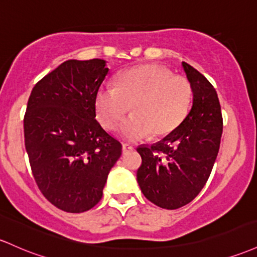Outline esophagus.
Segmentation results:
<instances>
[{
    "instance_id": "obj_1",
    "label": "esophagus",
    "mask_w": 257,
    "mask_h": 257,
    "mask_svg": "<svg viewBox=\"0 0 257 257\" xmlns=\"http://www.w3.org/2000/svg\"><path fill=\"white\" fill-rule=\"evenodd\" d=\"M122 150H123V152L124 154H125V152H129V151H133L134 150V148L132 145H129V144H122Z\"/></svg>"
}]
</instances>
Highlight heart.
Returning <instances> with one entry per match:
<instances>
[{
  "mask_svg": "<svg viewBox=\"0 0 257 257\" xmlns=\"http://www.w3.org/2000/svg\"><path fill=\"white\" fill-rule=\"evenodd\" d=\"M191 98L187 77L159 64H142L124 70L115 86L98 90L96 111L101 124L113 131L132 108L133 115L122 124L120 134L135 142L150 133L156 138L171 134L187 117Z\"/></svg>",
  "mask_w": 257,
  "mask_h": 257,
  "instance_id": "heart-1",
  "label": "heart"
}]
</instances>
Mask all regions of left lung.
Masks as SVG:
<instances>
[{
  "instance_id": "8db88e82",
  "label": "left lung",
  "mask_w": 257,
  "mask_h": 257,
  "mask_svg": "<svg viewBox=\"0 0 257 257\" xmlns=\"http://www.w3.org/2000/svg\"><path fill=\"white\" fill-rule=\"evenodd\" d=\"M193 86V103L178 128L160 143L137 149V179L152 204L176 210L193 201L206 184L221 144L223 118L215 87L183 62Z\"/></svg>"
}]
</instances>
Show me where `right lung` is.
<instances>
[{
	"instance_id": "obj_1",
	"label": "right lung",
	"mask_w": 257,
	"mask_h": 257,
	"mask_svg": "<svg viewBox=\"0 0 257 257\" xmlns=\"http://www.w3.org/2000/svg\"><path fill=\"white\" fill-rule=\"evenodd\" d=\"M108 74L103 60H69L33 87L24 114V142L42 195L70 213L102 197L122 145L96 120V96Z\"/></svg>"
}]
</instances>
